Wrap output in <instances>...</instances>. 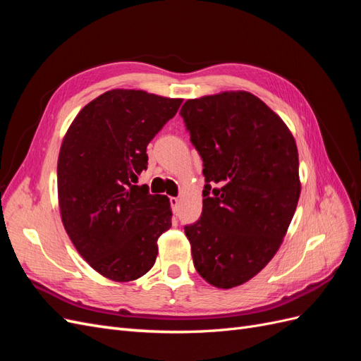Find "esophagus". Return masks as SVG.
Returning a JSON list of instances; mask_svg holds the SVG:
<instances>
[{
	"label": "esophagus",
	"mask_w": 361,
	"mask_h": 361,
	"mask_svg": "<svg viewBox=\"0 0 361 361\" xmlns=\"http://www.w3.org/2000/svg\"><path fill=\"white\" fill-rule=\"evenodd\" d=\"M179 203H180V200H179L178 197H170V206H171L173 212H178V209H179Z\"/></svg>",
	"instance_id": "obj_1"
}]
</instances>
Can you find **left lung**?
Wrapping results in <instances>:
<instances>
[{"instance_id":"8db88e82","label":"left lung","mask_w":361,"mask_h":361,"mask_svg":"<svg viewBox=\"0 0 361 361\" xmlns=\"http://www.w3.org/2000/svg\"><path fill=\"white\" fill-rule=\"evenodd\" d=\"M179 114L203 161L202 215L183 227L194 267L212 286H239L277 253L297 209V145L247 92L190 99Z\"/></svg>"}]
</instances>
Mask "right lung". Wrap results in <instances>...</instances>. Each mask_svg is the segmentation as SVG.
Listing matches in <instances>:
<instances>
[{
  "label": "right lung",
  "mask_w": 361,
  "mask_h": 361,
  "mask_svg": "<svg viewBox=\"0 0 361 361\" xmlns=\"http://www.w3.org/2000/svg\"><path fill=\"white\" fill-rule=\"evenodd\" d=\"M182 99L110 90L75 117L59 155V203L78 253L104 277L135 280L154 267L158 238L171 227L170 202L134 185L147 145Z\"/></svg>",
  "instance_id": "right-lung-1"
}]
</instances>
